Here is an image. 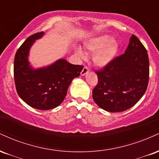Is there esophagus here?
Here are the masks:
<instances>
[{"label":"esophagus","mask_w":159,"mask_h":159,"mask_svg":"<svg viewBox=\"0 0 159 159\" xmlns=\"http://www.w3.org/2000/svg\"><path fill=\"white\" fill-rule=\"evenodd\" d=\"M89 72V69H88V68H87V66H84V69H82V71H81V75L82 76H84V75H87V73H88Z\"/></svg>","instance_id":"1"}]
</instances>
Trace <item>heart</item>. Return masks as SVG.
Segmentation results:
<instances>
[{
  "label": "heart",
  "instance_id": "heart-1",
  "mask_svg": "<svg viewBox=\"0 0 159 159\" xmlns=\"http://www.w3.org/2000/svg\"><path fill=\"white\" fill-rule=\"evenodd\" d=\"M85 48L90 52H94L93 61L98 66H105L114 59L119 49V45L116 40L110 36L102 35L93 38L84 45ZM76 54L80 57L84 56L81 48H77Z\"/></svg>",
  "mask_w": 159,
  "mask_h": 159
}]
</instances>
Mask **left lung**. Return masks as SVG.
Here are the masks:
<instances>
[{
  "mask_svg": "<svg viewBox=\"0 0 159 159\" xmlns=\"http://www.w3.org/2000/svg\"><path fill=\"white\" fill-rule=\"evenodd\" d=\"M149 72L147 49L132 34L125 53L96 72L98 84L93 90L94 102L109 112L131 108L145 93Z\"/></svg>",
  "mask_w": 159,
  "mask_h": 159,
  "instance_id": "left-lung-1",
  "label": "left lung"
}]
</instances>
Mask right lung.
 <instances>
[{
    "label": "right lung",
    "instance_id": "obj_1",
    "mask_svg": "<svg viewBox=\"0 0 159 159\" xmlns=\"http://www.w3.org/2000/svg\"><path fill=\"white\" fill-rule=\"evenodd\" d=\"M44 32L29 36L16 52L14 60V78L20 98L39 110H50L63 102L71 82L80 75L83 66L69 63L65 59L34 69L28 61L29 52L36 39Z\"/></svg>",
    "mask_w": 159,
    "mask_h": 159
}]
</instances>
